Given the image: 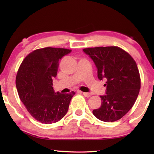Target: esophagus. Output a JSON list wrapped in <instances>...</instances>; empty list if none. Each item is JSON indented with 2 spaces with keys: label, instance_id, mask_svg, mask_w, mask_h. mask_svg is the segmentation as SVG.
<instances>
[{
  "label": "esophagus",
  "instance_id": "34e87169",
  "mask_svg": "<svg viewBox=\"0 0 154 154\" xmlns=\"http://www.w3.org/2000/svg\"><path fill=\"white\" fill-rule=\"evenodd\" d=\"M79 92L83 94L84 95L85 97H90V96L92 95V94H91V93H89V92H81V91H79Z\"/></svg>",
  "mask_w": 154,
  "mask_h": 154
}]
</instances>
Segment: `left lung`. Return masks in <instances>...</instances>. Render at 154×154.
Returning <instances> with one entry per match:
<instances>
[{"label": "left lung", "instance_id": "1", "mask_svg": "<svg viewBox=\"0 0 154 154\" xmlns=\"http://www.w3.org/2000/svg\"><path fill=\"white\" fill-rule=\"evenodd\" d=\"M94 62L98 78L106 79L105 95L100 96L101 106L93 110L101 121L113 122L121 119L132 107L139 95L140 78L134 59L116 46L83 49Z\"/></svg>", "mask_w": 154, "mask_h": 154}]
</instances>
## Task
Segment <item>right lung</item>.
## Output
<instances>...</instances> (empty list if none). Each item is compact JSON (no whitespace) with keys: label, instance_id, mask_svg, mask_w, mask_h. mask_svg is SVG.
<instances>
[{"label":"right lung","instance_id":"add662e5","mask_svg":"<svg viewBox=\"0 0 154 154\" xmlns=\"http://www.w3.org/2000/svg\"><path fill=\"white\" fill-rule=\"evenodd\" d=\"M71 51L54 48L36 49L26 57L18 70L15 83L20 98L31 116L43 124L60 120L75 94L56 92L52 87L59 60Z\"/></svg>","mask_w":154,"mask_h":154}]
</instances>
